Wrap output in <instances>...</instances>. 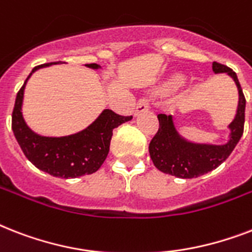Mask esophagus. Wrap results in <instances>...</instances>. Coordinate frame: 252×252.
<instances>
[{
	"mask_svg": "<svg viewBox=\"0 0 252 252\" xmlns=\"http://www.w3.org/2000/svg\"><path fill=\"white\" fill-rule=\"evenodd\" d=\"M148 110H149V99H140L137 102V106H136V115L141 114V112H145V111Z\"/></svg>",
	"mask_w": 252,
	"mask_h": 252,
	"instance_id": "1",
	"label": "esophagus"
}]
</instances>
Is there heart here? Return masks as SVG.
<instances>
[{
  "mask_svg": "<svg viewBox=\"0 0 252 252\" xmlns=\"http://www.w3.org/2000/svg\"><path fill=\"white\" fill-rule=\"evenodd\" d=\"M183 84H184V78L182 76H175L171 80V85L174 87H178V86H180V85H183Z\"/></svg>",
  "mask_w": 252,
  "mask_h": 252,
  "instance_id": "b5f03b06",
  "label": "heart"
}]
</instances>
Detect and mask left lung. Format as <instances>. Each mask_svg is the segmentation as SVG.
Listing matches in <instances>:
<instances>
[{
	"mask_svg": "<svg viewBox=\"0 0 252 252\" xmlns=\"http://www.w3.org/2000/svg\"><path fill=\"white\" fill-rule=\"evenodd\" d=\"M212 69L216 74L227 73L238 87V108L234 120L229 124V140L222 145L187 141L178 133L171 115L167 116L165 114H159V128L149 144L150 158L159 171L183 179H192L204 175L226 161V158L230 156L242 137L246 99L239 85L238 77L229 66L216 61L212 64Z\"/></svg>",
	"mask_w": 252,
	"mask_h": 252,
	"instance_id": "obj_1",
	"label": "left lung"
}]
</instances>
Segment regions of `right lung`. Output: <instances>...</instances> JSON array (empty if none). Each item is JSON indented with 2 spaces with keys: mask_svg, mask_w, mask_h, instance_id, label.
<instances>
[{
  "mask_svg": "<svg viewBox=\"0 0 252 252\" xmlns=\"http://www.w3.org/2000/svg\"><path fill=\"white\" fill-rule=\"evenodd\" d=\"M52 64H61V61L35 66L21 90L18 91L11 116L14 136L27 159L35 167L48 172L49 175L69 179L93 174L103 165L110 152L112 130L130 120L132 116H122L115 114L114 111L103 110L90 126L74 134L47 137L35 133L26 124L22 115L25 87L33 72ZM85 66L91 69L100 68L98 64H86Z\"/></svg>",
  "mask_w": 252,
  "mask_h": 252,
  "instance_id": "right-lung-1",
  "label": "right lung"
}]
</instances>
